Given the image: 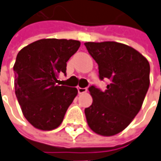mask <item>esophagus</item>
I'll use <instances>...</instances> for the list:
<instances>
[{"mask_svg": "<svg viewBox=\"0 0 161 161\" xmlns=\"http://www.w3.org/2000/svg\"><path fill=\"white\" fill-rule=\"evenodd\" d=\"M77 91H78V93H85L87 92V89L86 88H81V87H77Z\"/></svg>", "mask_w": 161, "mask_h": 161, "instance_id": "obj_1", "label": "esophagus"}]
</instances>
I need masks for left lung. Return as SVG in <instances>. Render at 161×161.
<instances>
[{"label":"left lung","instance_id":"left-lung-1","mask_svg":"<svg viewBox=\"0 0 161 161\" xmlns=\"http://www.w3.org/2000/svg\"><path fill=\"white\" fill-rule=\"evenodd\" d=\"M88 53L99 66V77L109 79L105 91L92 86V103L85 109L87 124L100 136L123 131L140 111L150 86V64L134 48L117 42H88Z\"/></svg>","mask_w":161,"mask_h":161}]
</instances>
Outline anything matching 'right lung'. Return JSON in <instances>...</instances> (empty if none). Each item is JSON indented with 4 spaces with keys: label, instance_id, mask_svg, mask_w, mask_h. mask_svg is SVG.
Returning a JSON list of instances; mask_svg holds the SVG:
<instances>
[{
    "label": "right lung",
    "instance_id": "right-lung-1",
    "mask_svg": "<svg viewBox=\"0 0 161 161\" xmlns=\"http://www.w3.org/2000/svg\"><path fill=\"white\" fill-rule=\"evenodd\" d=\"M80 44L71 39H41L18 53L13 67L15 93L24 117L37 129L57 128L77 95L75 87L56 83L59 73L66 74L67 62Z\"/></svg>",
    "mask_w": 161,
    "mask_h": 161
}]
</instances>
